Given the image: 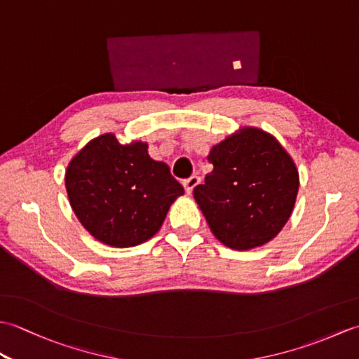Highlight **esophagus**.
Masks as SVG:
<instances>
[{"label": "esophagus", "instance_id": "obj_1", "mask_svg": "<svg viewBox=\"0 0 359 359\" xmlns=\"http://www.w3.org/2000/svg\"><path fill=\"white\" fill-rule=\"evenodd\" d=\"M201 184V179L197 177V175H191V177H189L188 180H185L184 182V188H185V193L187 194H191L193 193V189Z\"/></svg>", "mask_w": 359, "mask_h": 359}]
</instances>
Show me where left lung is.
<instances>
[{
  "label": "left lung",
  "instance_id": "8db88e82",
  "mask_svg": "<svg viewBox=\"0 0 359 359\" xmlns=\"http://www.w3.org/2000/svg\"><path fill=\"white\" fill-rule=\"evenodd\" d=\"M212 171L194 188V199L212 234L247 251L276 238L292 216L299 172L276 137L243 126L215 144Z\"/></svg>",
  "mask_w": 359,
  "mask_h": 359
}]
</instances>
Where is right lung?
<instances>
[{
	"label": "right lung",
	"instance_id": "right-lung-1",
	"mask_svg": "<svg viewBox=\"0 0 359 359\" xmlns=\"http://www.w3.org/2000/svg\"><path fill=\"white\" fill-rule=\"evenodd\" d=\"M65 182L80 224L116 248L151 239L185 193L170 166L151 158L147 142L121 144L112 133L95 137L72 157Z\"/></svg>",
	"mask_w": 359,
	"mask_h": 359
}]
</instances>
